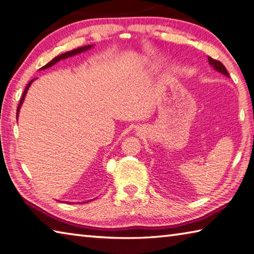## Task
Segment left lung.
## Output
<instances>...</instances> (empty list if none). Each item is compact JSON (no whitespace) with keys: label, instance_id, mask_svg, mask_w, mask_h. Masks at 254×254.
Masks as SVG:
<instances>
[{"label":"left lung","instance_id":"8db88e82","mask_svg":"<svg viewBox=\"0 0 254 254\" xmlns=\"http://www.w3.org/2000/svg\"><path fill=\"white\" fill-rule=\"evenodd\" d=\"M208 61H209L210 65H213V66H214V69H215V70L221 72L222 74H225V75H227V76H229L228 71H227V69L225 68V65L222 64L220 61H218V60H215V59H213V58H210V57H208Z\"/></svg>","mask_w":254,"mask_h":254}]
</instances>
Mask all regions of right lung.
<instances>
[{"label":"right lung","instance_id":"add662e5","mask_svg":"<svg viewBox=\"0 0 254 254\" xmlns=\"http://www.w3.org/2000/svg\"><path fill=\"white\" fill-rule=\"evenodd\" d=\"M92 47L91 45H87V46H83V47H79V48H76V49H73V50H71V51H68V53H64V54H62V55H60V56H58V57H55V58L51 60L50 62H48L47 64L46 65H44L43 68H41V70H45V69H47V68H50L51 65H54V64H56L57 62L58 61H60L61 59H65V58H69V57H71V56H74V55H76V54H80V53H82V51H85V50H87V49H90ZM33 81L34 80H32L29 82V83L26 85V87H25V91H24V93H23V96H22V98H20V101H19V104H18V106H17V112H16V114H17V117H18V113H19V108H20V106H22V104H23V102H24V98H25V96H26V93H27V90H28V87L30 86V84L33 83Z\"/></svg>","mask_w":254,"mask_h":254}]
</instances>
